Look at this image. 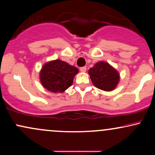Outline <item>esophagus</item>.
Returning <instances> with one entry per match:
<instances>
[{"label": "esophagus", "mask_w": 155, "mask_h": 155, "mask_svg": "<svg viewBox=\"0 0 155 155\" xmlns=\"http://www.w3.org/2000/svg\"><path fill=\"white\" fill-rule=\"evenodd\" d=\"M86 71H87V68L86 67L80 68V71H81V72L84 73V72H86Z\"/></svg>", "instance_id": "obj_1"}]
</instances>
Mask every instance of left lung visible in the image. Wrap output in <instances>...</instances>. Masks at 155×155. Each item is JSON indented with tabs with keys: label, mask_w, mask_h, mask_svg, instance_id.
Here are the masks:
<instances>
[{
	"label": "left lung",
	"mask_w": 155,
	"mask_h": 155,
	"mask_svg": "<svg viewBox=\"0 0 155 155\" xmlns=\"http://www.w3.org/2000/svg\"><path fill=\"white\" fill-rule=\"evenodd\" d=\"M92 84L104 91H112L117 87L120 79L119 72L109 63L100 61L88 71Z\"/></svg>",
	"instance_id": "8db88e82"
}]
</instances>
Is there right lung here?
Instances as JSON below:
<instances>
[{
	"mask_svg": "<svg viewBox=\"0 0 155 155\" xmlns=\"http://www.w3.org/2000/svg\"><path fill=\"white\" fill-rule=\"evenodd\" d=\"M78 73L77 68L57 59L44 64L39 73V78L44 88L57 93L65 92L71 86Z\"/></svg>",
	"mask_w": 155,
	"mask_h": 155,
	"instance_id": "right-lung-1",
	"label": "right lung"
}]
</instances>
